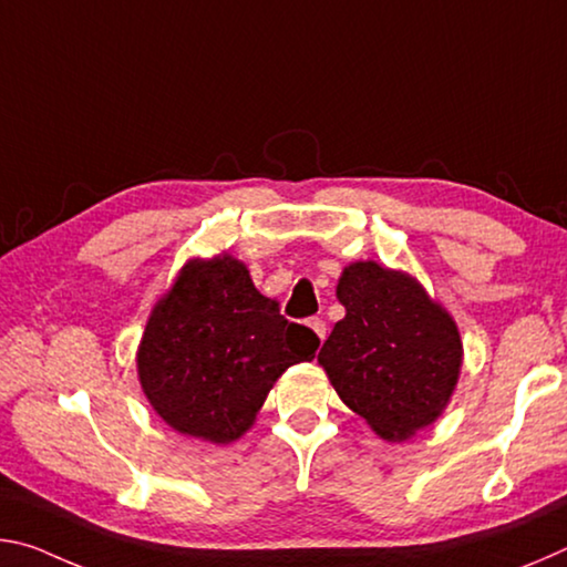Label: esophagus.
I'll use <instances>...</instances> for the list:
<instances>
[{
  "instance_id": "obj_1",
  "label": "esophagus",
  "mask_w": 567,
  "mask_h": 567,
  "mask_svg": "<svg viewBox=\"0 0 567 567\" xmlns=\"http://www.w3.org/2000/svg\"><path fill=\"white\" fill-rule=\"evenodd\" d=\"M307 328H310L315 334H318V340H320V342L324 340V332H328V324H324L320 318L307 320Z\"/></svg>"
}]
</instances>
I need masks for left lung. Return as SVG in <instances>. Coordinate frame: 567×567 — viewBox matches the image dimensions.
I'll return each mask as SVG.
<instances>
[{
  "label": "left lung",
  "instance_id": "8db88e82",
  "mask_svg": "<svg viewBox=\"0 0 567 567\" xmlns=\"http://www.w3.org/2000/svg\"><path fill=\"white\" fill-rule=\"evenodd\" d=\"M344 318L318 354L334 392L372 433L405 443L443 415L463 368L457 322L417 277L375 260L344 267Z\"/></svg>",
  "mask_w": 567,
  "mask_h": 567
}]
</instances>
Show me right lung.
I'll use <instances>...</instances> for the list:
<instances>
[{"instance_id":"right-lung-1","label":"right lung","mask_w":567,"mask_h":567,"mask_svg":"<svg viewBox=\"0 0 567 567\" xmlns=\"http://www.w3.org/2000/svg\"><path fill=\"white\" fill-rule=\"evenodd\" d=\"M318 334L287 322L233 255L192 257L152 307L137 378L179 435L227 445L255 425L282 372L315 358Z\"/></svg>"}]
</instances>
